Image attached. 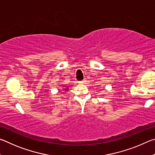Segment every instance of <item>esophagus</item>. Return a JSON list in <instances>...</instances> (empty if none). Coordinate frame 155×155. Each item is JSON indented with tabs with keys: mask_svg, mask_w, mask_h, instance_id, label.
Masks as SVG:
<instances>
[{
	"mask_svg": "<svg viewBox=\"0 0 155 155\" xmlns=\"http://www.w3.org/2000/svg\"><path fill=\"white\" fill-rule=\"evenodd\" d=\"M85 82H86V80L84 79V80H83V81H81V82H80V83H85Z\"/></svg>",
	"mask_w": 155,
	"mask_h": 155,
	"instance_id": "esophagus-1",
	"label": "esophagus"
}]
</instances>
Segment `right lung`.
Listing matches in <instances>:
<instances>
[{
	"label": "right lung",
	"mask_w": 155,
	"mask_h": 155,
	"mask_svg": "<svg viewBox=\"0 0 155 155\" xmlns=\"http://www.w3.org/2000/svg\"><path fill=\"white\" fill-rule=\"evenodd\" d=\"M62 90H65V91H68V87H65V86H64V87H63Z\"/></svg>",
	"instance_id": "obj_1"
}]
</instances>
